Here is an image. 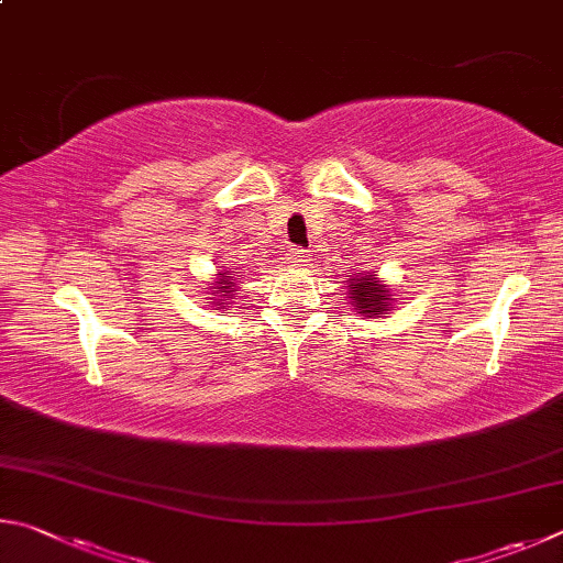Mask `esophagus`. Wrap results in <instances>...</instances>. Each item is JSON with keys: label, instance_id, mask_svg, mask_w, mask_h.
Instances as JSON below:
<instances>
[{"label": "esophagus", "instance_id": "1", "mask_svg": "<svg viewBox=\"0 0 563 563\" xmlns=\"http://www.w3.org/2000/svg\"><path fill=\"white\" fill-rule=\"evenodd\" d=\"M287 260L291 266H307V262H311V254L307 250H291Z\"/></svg>", "mask_w": 563, "mask_h": 563}]
</instances>
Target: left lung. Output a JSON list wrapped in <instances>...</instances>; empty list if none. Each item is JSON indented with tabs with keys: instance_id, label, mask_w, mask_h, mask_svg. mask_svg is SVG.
I'll use <instances>...</instances> for the list:
<instances>
[{
	"instance_id": "obj_1",
	"label": "left lung",
	"mask_w": 563,
	"mask_h": 563,
	"mask_svg": "<svg viewBox=\"0 0 563 563\" xmlns=\"http://www.w3.org/2000/svg\"><path fill=\"white\" fill-rule=\"evenodd\" d=\"M349 299L361 317L376 319L380 313H388L393 309V291L383 287L378 282V274L366 272L349 279Z\"/></svg>"
}]
</instances>
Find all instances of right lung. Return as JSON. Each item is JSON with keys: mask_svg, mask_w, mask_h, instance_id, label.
I'll use <instances>...</instances> for the list:
<instances>
[{"mask_svg": "<svg viewBox=\"0 0 563 563\" xmlns=\"http://www.w3.org/2000/svg\"><path fill=\"white\" fill-rule=\"evenodd\" d=\"M236 291V279L234 276H230L227 272H220V282H214V287H212V301H207V303H214L217 309H227V303H230V299H232V294Z\"/></svg>", "mask_w": 563, "mask_h": 563, "instance_id": "1", "label": "right lung"}]
</instances>
